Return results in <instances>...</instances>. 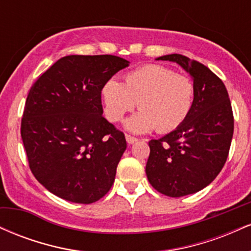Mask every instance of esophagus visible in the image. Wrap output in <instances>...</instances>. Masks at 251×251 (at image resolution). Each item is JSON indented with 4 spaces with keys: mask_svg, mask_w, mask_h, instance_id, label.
Instances as JSON below:
<instances>
[{
    "mask_svg": "<svg viewBox=\"0 0 251 251\" xmlns=\"http://www.w3.org/2000/svg\"><path fill=\"white\" fill-rule=\"evenodd\" d=\"M126 142L128 144H134L135 142H138V139L135 137H132V135L126 134Z\"/></svg>",
    "mask_w": 251,
    "mask_h": 251,
    "instance_id": "esophagus-1",
    "label": "esophagus"
}]
</instances>
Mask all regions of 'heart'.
Wrapping results in <instances>:
<instances>
[{
    "label": "heart",
    "mask_w": 251,
    "mask_h": 251,
    "mask_svg": "<svg viewBox=\"0 0 251 251\" xmlns=\"http://www.w3.org/2000/svg\"><path fill=\"white\" fill-rule=\"evenodd\" d=\"M101 93L109 122H120L138 105L142 111L126 122L129 131L145 133L157 127L159 133H168L188 118L195 87L190 77L171 68L146 65L126 74L124 83L109 79Z\"/></svg>",
    "instance_id": "1"
}]
</instances>
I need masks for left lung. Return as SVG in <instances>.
<instances>
[{
	"label": "left lung",
	"instance_id": "obj_1",
	"mask_svg": "<svg viewBox=\"0 0 251 251\" xmlns=\"http://www.w3.org/2000/svg\"><path fill=\"white\" fill-rule=\"evenodd\" d=\"M157 60L177 62L194 80L191 112L179 127L149 142L145 169L158 192L181 197L208 186L223 169L234 134V114L223 81L203 63L180 54Z\"/></svg>",
	"mask_w": 251,
	"mask_h": 251
}]
</instances>
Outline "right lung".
<instances>
[{"instance_id": "1", "label": "right lung", "mask_w": 251, "mask_h": 251, "mask_svg": "<svg viewBox=\"0 0 251 251\" xmlns=\"http://www.w3.org/2000/svg\"><path fill=\"white\" fill-rule=\"evenodd\" d=\"M128 63L114 55H68L31 86L22 142L34 177L57 197L91 204L113 185L126 139L102 117L101 91Z\"/></svg>"}]
</instances>
